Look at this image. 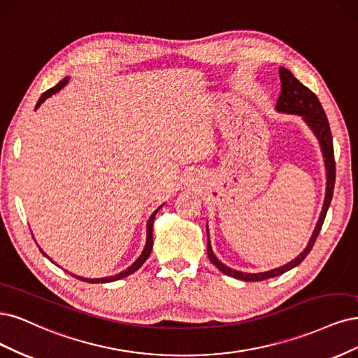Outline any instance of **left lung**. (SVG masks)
<instances>
[{
	"instance_id": "left-lung-1",
	"label": "left lung",
	"mask_w": 358,
	"mask_h": 358,
	"mask_svg": "<svg viewBox=\"0 0 358 358\" xmlns=\"http://www.w3.org/2000/svg\"><path fill=\"white\" fill-rule=\"evenodd\" d=\"M280 77H281V95L276 101V111L278 113H287V114H297V116H302L305 123L309 126L313 132L315 134L317 140L321 145L322 156H324V164H326V174H327V182H326V198L324 203H322V210L320 214V218L317 222V226L310 236L306 248L294 260L288 262L284 266L275 268L268 272H259V273H247L235 271L232 268L226 266L220 260L215 257L213 252L211 244H210V236H208V245H206V252H208V257L214 266L223 272L224 275L232 276V278L242 280V281H263L268 278H273V276H278L287 271L293 269L297 264H301L305 257L309 255V251L313 250L315 241L318 238V234L321 230L322 223H324V218L327 214V210L330 206L331 198H333V189H334V178H336V165H334V152H333V140H331V131L330 124L327 120V116L324 110H322L321 102L318 101L317 95L313 90H309L306 86H303L299 80L288 71L287 68H280ZM206 235H208V226H206Z\"/></svg>"
}]
</instances>
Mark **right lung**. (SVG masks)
<instances>
[{
    "instance_id": "right-lung-1",
    "label": "right lung",
    "mask_w": 358,
    "mask_h": 358,
    "mask_svg": "<svg viewBox=\"0 0 358 358\" xmlns=\"http://www.w3.org/2000/svg\"><path fill=\"white\" fill-rule=\"evenodd\" d=\"M68 80H70V77H65L64 80H61L59 83H57L56 86H53L52 89H49V90H45L44 94L40 96V99H38V102H37V106H36V110L41 106V103L48 99V98H50L52 95H55L56 92H59L66 83H68ZM162 208V205L159 206V208L152 214V217L148 218V222H147V241H145V247H144V250H143V252H141V256L138 257L131 266L128 268V269H124V271H122V272H119L117 275H111V276H106V278H83V276H76V275H73V276H76V278H78V280H82V281H86V282H90V284H99V282H111V281H117V280H122V278H124V276H128V275H131V273H134L135 271H138L140 269L141 266H143V263L148 259V256H150V252H152V248H153V223H155V217H156V214H157V211ZM40 251L43 252V250L40 248ZM43 255L45 256V252H43ZM48 257V256H45ZM49 259V257H48ZM52 262V260H50Z\"/></svg>"
}]
</instances>
